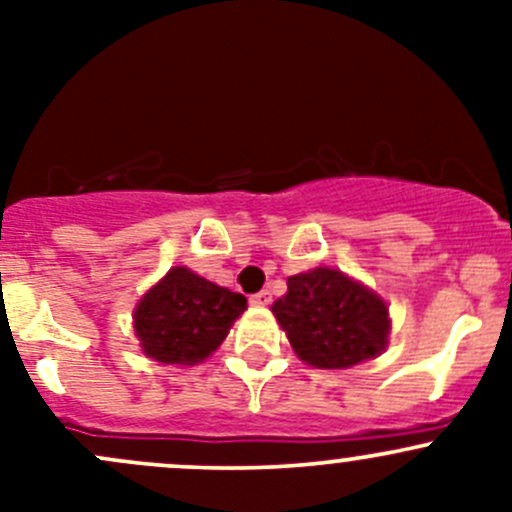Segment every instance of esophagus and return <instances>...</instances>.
I'll return each mask as SVG.
<instances>
[{"label": "esophagus", "mask_w": 512, "mask_h": 512, "mask_svg": "<svg viewBox=\"0 0 512 512\" xmlns=\"http://www.w3.org/2000/svg\"><path fill=\"white\" fill-rule=\"evenodd\" d=\"M270 302H272V294L267 292V289H262V292L252 294L250 297V304H255V307H267Z\"/></svg>", "instance_id": "obj_1"}]
</instances>
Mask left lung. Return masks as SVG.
<instances>
[{"mask_svg": "<svg viewBox=\"0 0 512 512\" xmlns=\"http://www.w3.org/2000/svg\"><path fill=\"white\" fill-rule=\"evenodd\" d=\"M272 312L299 359L317 369H349L384 352L389 337L386 304L329 267L289 277Z\"/></svg>", "mask_w": 512, "mask_h": 512, "instance_id": "obj_1", "label": "left lung"}]
</instances>
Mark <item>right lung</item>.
Instances as JSON below:
<instances>
[{"label":"right lung","instance_id":"right-lung-1","mask_svg":"<svg viewBox=\"0 0 512 512\" xmlns=\"http://www.w3.org/2000/svg\"><path fill=\"white\" fill-rule=\"evenodd\" d=\"M247 299L173 267L136 307V334L151 359L198 364L223 344L227 329L245 312Z\"/></svg>","mask_w":512,"mask_h":512}]
</instances>
